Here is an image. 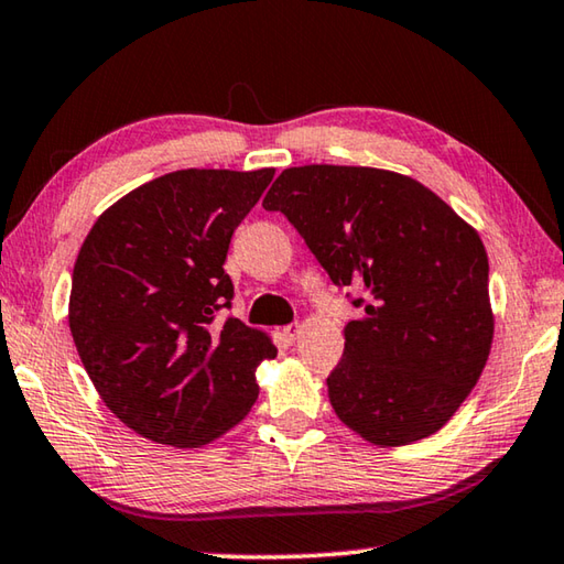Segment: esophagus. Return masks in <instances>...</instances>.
<instances>
[{
  "instance_id": "esophagus-1",
  "label": "esophagus",
  "mask_w": 564,
  "mask_h": 564,
  "mask_svg": "<svg viewBox=\"0 0 564 564\" xmlns=\"http://www.w3.org/2000/svg\"><path fill=\"white\" fill-rule=\"evenodd\" d=\"M299 336H301V326H299V323H291V326L283 328V338L289 340V343H295V340H299Z\"/></svg>"
}]
</instances>
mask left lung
<instances>
[{"label":"left lung","instance_id":"obj_1","mask_svg":"<svg viewBox=\"0 0 564 564\" xmlns=\"http://www.w3.org/2000/svg\"><path fill=\"white\" fill-rule=\"evenodd\" d=\"M263 206L289 218L333 283L368 295L326 380L340 423L380 447L441 431L492 346L475 228L420 181L370 166L285 169Z\"/></svg>","mask_w":564,"mask_h":564}]
</instances>
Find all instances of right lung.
Listing matches in <instances>:
<instances>
[{
  "label": "right lung",
  "mask_w": 564,
  "mask_h": 564,
  "mask_svg": "<svg viewBox=\"0 0 564 564\" xmlns=\"http://www.w3.org/2000/svg\"><path fill=\"white\" fill-rule=\"evenodd\" d=\"M273 174L171 171L111 204L84 238L69 293L74 346L107 408L151 443H214L259 398L271 336L214 318L234 299L228 243Z\"/></svg>",
  "instance_id": "obj_1"
}]
</instances>
